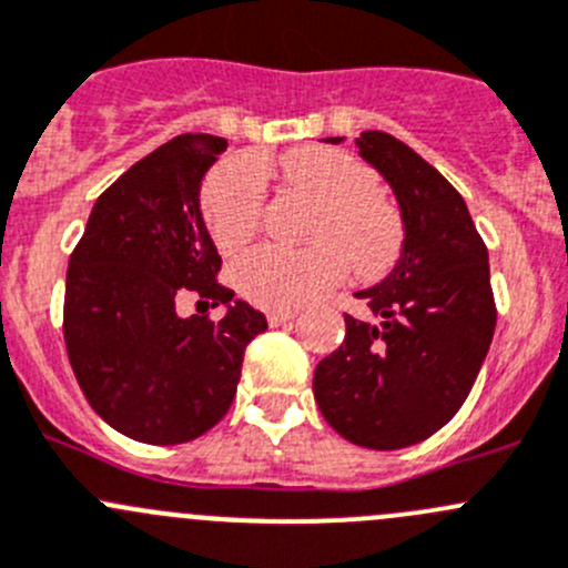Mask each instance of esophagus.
<instances>
[{
	"label": "esophagus",
	"instance_id": "34e87169",
	"mask_svg": "<svg viewBox=\"0 0 568 568\" xmlns=\"http://www.w3.org/2000/svg\"><path fill=\"white\" fill-rule=\"evenodd\" d=\"M296 318L294 311H272L268 313V324L272 327H285V324H291Z\"/></svg>",
	"mask_w": 568,
	"mask_h": 568
}]
</instances>
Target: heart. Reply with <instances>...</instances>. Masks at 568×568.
<instances>
[{
  "mask_svg": "<svg viewBox=\"0 0 568 568\" xmlns=\"http://www.w3.org/2000/svg\"><path fill=\"white\" fill-rule=\"evenodd\" d=\"M266 163L227 161L207 178L202 216L213 244L235 252L255 235L266 200ZM294 189L322 202L307 250L257 246L239 257L233 280L244 300L266 311H296L344 283L349 263L357 277L377 280L394 268L405 244L399 211L379 194L377 174L335 150H296L283 161Z\"/></svg>",
  "mask_w": 568,
  "mask_h": 568,
  "instance_id": "obj_1",
  "label": "heart"
}]
</instances>
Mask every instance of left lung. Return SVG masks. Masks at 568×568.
Here are the masks:
<instances>
[{
  "mask_svg": "<svg viewBox=\"0 0 568 568\" xmlns=\"http://www.w3.org/2000/svg\"><path fill=\"white\" fill-rule=\"evenodd\" d=\"M357 150L394 189L405 246L394 272L357 294L374 318L346 313L344 344L316 366L313 394L346 442L402 449L460 410L491 346L497 305L486 241L447 178L388 132H361Z\"/></svg>",
  "mask_w": 568,
  "mask_h": 568,
  "instance_id": "1",
  "label": "left lung"
}]
</instances>
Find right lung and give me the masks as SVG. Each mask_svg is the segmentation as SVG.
I'll list each match as a JSON object with an SVG mask.
<instances>
[{
    "instance_id": "right-lung-1",
    "label": "right lung",
    "mask_w": 568,
    "mask_h": 568,
    "mask_svg": "<svg viewBox=\"0 0 568 568\" xmlns=\"http://www.w3.org/2000/svg\"><path fill=\"white\" fill-rule=\"evenodd\" d=\"M224 138L185 132L126 169L97 200L69 257L63 338L93 410L144 444H185L233 405L244 349L266 316L219 283L222 257L200 213V183ZM194 293L222 320H180Z\"/></svg>"
}]
</instances>
